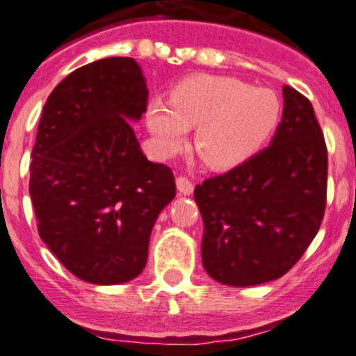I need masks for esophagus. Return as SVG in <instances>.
<instances>
[{
    "mask_svg": "<svg viewBox=\"0 0 356 356\" xmlns=\"http://www.w3.org/2000/svg\"><path fill=\"white\" fill-rule=\"evenodd\" d=\"M175 184H177V191L184 195H191L192 192H194V182H192L191 179L184 177V175H179V177L175 179Z\"/></svg>",
    "mask_w": 356,
    "mask_h": 356,
    "instance_id": "obj_1",
    "label": "esophagus"
}]
</instances>
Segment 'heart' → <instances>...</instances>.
<instances>
[{"label": "heart", "instance_id": "1", "mask_svg": "<svg viewBox=\"0 0 356 356\" xmlns=\"http://www.w3.org/2000/svg\"><path fill=\"white\" fill-rule=\"evenodd\" d=\"M281 105L275 92L229 76L182 81L172 100H154L147 125L164 154H174L195 130V149L207 165L231 169L252 157L275 132Z\"/></svg>", "mask_w": 356, "mask_h": 356}]
</instances>
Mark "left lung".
Returning a JSON list of instances; mask_svg holds the SVG:
<instances>
[{
	"instance_id": "8db88e82",
	"label": "left lung",
	"mask_w": 356,
	"mask_h": 356,
	"mask_svg": "<svg viewBox=\"0 0 356 356\" xmlns=\"http://www.w3.org/2000/svg\"><path fill=\"white\" fill-rule=\"evenodd\" d=\"M271 144L195 186L202 264L212 280L254 286L284 276L305 254L326 207L328 150L312 102L283 87Z\"/></svg>"
}]
</instances>
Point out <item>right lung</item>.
<instances>
[{"instance_id": "obj_1", "label": "right lung", "mask_w": 356, "mask_h": 356, "mask_svg": "<svg viewBox=\"0 0 356 356\" xmlns=\"http://www.w3.org/2000/svg\"><path fill=\"white\" fill-rule=\"evenodd\" d=\"M147 100L137 61L112 56L72 72L43 107L30 165L38 232L87 283L140 275L155 219L175 195L170 167L147 161L130 127Z\"/></svg>"}]
</instances>
